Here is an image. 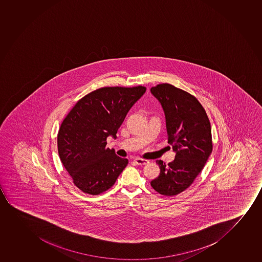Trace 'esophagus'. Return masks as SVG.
<instances>
[{
  "label": "esophagus",
  "mask_w": 262,
  "mask_h": 262,
  "mask_svg": "<svg viewBox=\"0 0 262 262\" xmlns=\"http://www.w3.org/2000/svg\"><path fill=\"white\" fill-rule=\"evenodd\" d=\"M135 163L139 165V166H143V165H145L147 163H149V161L145 160V159H142V158H136Z\"/></svg>",
  "instance_id": "obj_1"
}]
</instances>
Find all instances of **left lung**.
I'll return each mask as SVG.
<instances>
[{
	"label": "left lung",
	"instance_id": "1",
	"mask_svg": "<svg viewBox=\"0 0 262 262\" xmlns=\"http://www.w3.org/2000/svg\"><path fill=\"white\" fill-rule=\"evenodd\" d=\"M163 108L168 143L176 153L168 165L157 160L160 174L150 182L163 195L180 194L191 185L211 154V126L203 105L194 96L169 84L150 88Z\"/></svg>",
	"mask_w": 262,
	"mask_h": 262
}]
</instances>
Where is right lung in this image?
Listing matches in <instances>:
<instances>
[{
    "label": "right lung",
    "instance_id": "right-lung-1",
    "mask_svg": "<svg viewBox=\"0 0 262 262\" xmlns=\"http://www.w3.org/2000/svg\"><path fill=\"white\" fill-rule=\"evenodd\" d=\"M144 86L103 88L77 102L62 122L57 143L59 158L73 183L89 194L106 191L128 164L105 148L129 109L144 95Z\"/></svg>",
    "mask_w": 262,
    "mask_h": 262
}]
</instances>
